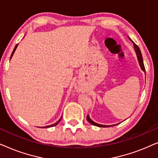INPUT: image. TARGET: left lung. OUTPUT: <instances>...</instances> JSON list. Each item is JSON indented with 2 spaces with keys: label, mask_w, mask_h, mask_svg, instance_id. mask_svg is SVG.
<instances>
[{
  "label": "left lung",
  "mask_w": 158,
  "mask_h": 158,
  "mask_svg": "<svg viewBox=\"0 0 158 158\" xmlns=\"http://www.w3.org/2000/svg\"><path fill=\"white\" fill-rule=\"evenodd\" d=\"M129 39V40L131 41V42L133 43V45H134V48H135V52H136V55H137V60H138V62H139V67L140 68H141V70L143 71L144 73H145V68H144V63H143V59H142V53H141V51H140V49L139 48V47L137 46V44H135V42H133V41L131 40L130 38L128 37ZM87 120L88 122H89L90 124L92 125H94V126H96V127H112V126H116V125H117L118 124H113V125H103V124H98V123H96L95 122H94L92 119H90L89 115L87 116Z\"/></svg>",
  "instance_id": "left-lung-1"
}]
</instances>
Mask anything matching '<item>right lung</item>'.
<instances>
[{
  "mask_svg": "<svg viewBox=\"0 0 158 158\" xmlns=\"http://www.w3.org/2000/svg\"><path fill=\"white\" fill-rule=\"evenodd\" d=\"M18 45H19V44H16V46H15L14 49V50H13V52H12V54H11V56H10V59H11L12 57H13V55H14V52H15V51H16V48H17V47H18ZM62 116H61V118H60V119L58 120L57 122L55 123V124H51V125H48V126H46V127H45V128H48V127H55V126H56V125H57L58 124H59L60 121H61V119H62ZM44 127H43V128H44Z\"/></svg>",
  "mask_w": 158,
  "mask_h": 158,
  "instance_id": "right-lung-1",
  "label": "right lung"
}]
</instances>
